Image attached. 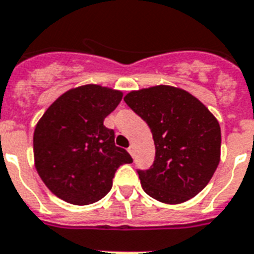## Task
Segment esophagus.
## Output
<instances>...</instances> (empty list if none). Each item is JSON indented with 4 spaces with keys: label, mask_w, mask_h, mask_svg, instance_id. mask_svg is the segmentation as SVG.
<instances>
[{
    "label": "esophagus",
    "mask_w": 254,
    "mask_h": 254,
    "mask_svg": "<svg viewBox=\"0 0 254 254\" xmlns=\"http://www.w3.org/2000/svg\"><path fill=\"white\" fill-rule=\"evenodd\" d=\"M128 152H129V154H131V155L134 156V152H135L134 144H131V146H129V147H128Z\"/></svg>",
    "instance_id": "obj_1"
}]
</instances>
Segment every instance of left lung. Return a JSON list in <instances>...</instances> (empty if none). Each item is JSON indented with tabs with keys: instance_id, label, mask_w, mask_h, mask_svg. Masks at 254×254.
<instances>
[{
	"instance_id": "8db88e82",
	"label": "left lung",
	"mask_w": 254,
	"mask_h": 254,
	"mask_svg": "<svg viewBox=\"0 0 254 254\" xmlns=\"http://www.w3.org/2000/svg\"><path fill=\"white\" fill-rule=\"evenodd\" d=\"M125 102L147 123L155 144L152 166L138 171L143 190L169 205L195 197L220 163L218 120L191 93L171 85L131 91Z\"/></svg>"
}]
</instances>
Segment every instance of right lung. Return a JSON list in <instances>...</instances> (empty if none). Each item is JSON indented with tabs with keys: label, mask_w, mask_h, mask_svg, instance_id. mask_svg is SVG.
<instances>
[{
	"label": "right lung",
	"mask_w": 254,
	"mask_h": 254,
	"mask_svg": "<svg viewBox=\"0 0 254 254\" xmlns=\"http://www.w3.org/2000/svg\"><path fill=\"white\" fill-rule=\"evenodd\" d=\"M118 89L87 84L66 91L48 107L33 134L34 166L51 191L72 205H91L112 188L119 166L131 163L103 125L122 100Z\"/></svg>",
	"instance_id": "1"
}]
</instances>
